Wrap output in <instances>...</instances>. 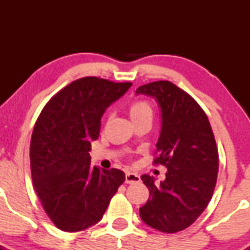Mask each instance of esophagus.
Instances as JSON below:
<instances>
[{"mask_svg": "<svg viewBox=\"0 0 250 250\" xmlns=\"http://www.w3.org/2000/svg\"><path fill=\"white\" fill-rule=\"evenodd\" d=\"M139 181H140V176L138 175L137 173H132V172L125 173V183L127 184H134V183H139Z\"/></svg>", "mask_w": 250, "mask_h": 250, "instance_id": "1", "label": "esophagus"}]
</instances>
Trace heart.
<instances>
[{"instance_id":"b5f03b06","label":"heart","mask_w":250,"mask_h":250,"mask_svg":"<svg viewBox=\"0 0 250 250\" xmlns=\"http://www.w3.org/2000/svg\"><path fill=\"white\" fill-rule=\"evenodd\" d=\"M129 113L132 120H138V118L145 117V116H152V107L147 102L138 100L130 105Z\"/></svg>"}]
</instances>
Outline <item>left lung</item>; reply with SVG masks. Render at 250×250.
Returning <instances> with one entry per match:
<instances>
[{"mask_svg":"<svg viewBox=\"0 0 250 250\" xmlns=\"http://www.w3.org/2000/svg\"><path fill=\"white\" fill-rule=\"evenodd\" d=\"M135 94L151 97L160 107V157L155 163L167 168L160 183L141 175L150 197L140 208V218L161 232H178L195 223L213 196L219 169L213 130L196 100L169 81L144 84Z\"/></svg>","mask_w":250,"mask_h":250,"instance_id":"left-lung-1","label":"left lung"}]
</instances>
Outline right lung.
Here are the masks:
<instances>
[{"label":"right lung","mask_w":250,"mask_h":250,"mask_svg":"<svg viewBox=\"0 0 250 250\" xmlns=\"http://www.w3.org/2000/svg\"><path fill=\"white\" fill-rule=\"evenodd\" d=\"M130 87L80 78L58 92L37 118L30 144L32 183L60 230L77 232L95 225L125 181L122 170L90 167L89 151L105 110Z\"/></svg>","instance_id":"add662e5"}]
</instances>
